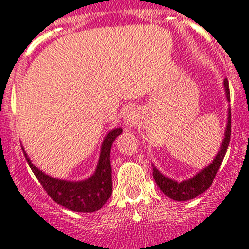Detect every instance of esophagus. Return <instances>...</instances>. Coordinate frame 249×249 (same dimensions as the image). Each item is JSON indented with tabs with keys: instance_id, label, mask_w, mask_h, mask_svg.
Listing matches in <instances>:
<instances>
[{
	"instance_id": "obj_1",
	"label": "esophagus",
	"mask_w": 249,
	"mask_h": 249,
	"mask_svg": "<svg viewBox=\"0 0 249 249\" xmlns=\"http://www.w3.org/2000/svg\"><path fill=\"white\" fill-rule=\"evenodd\" d=\"M123 120L128 127H135L138 122H140V113L136 108L131 107V108L127 109L123 114Z\"/></svg>"
}]
</instances>
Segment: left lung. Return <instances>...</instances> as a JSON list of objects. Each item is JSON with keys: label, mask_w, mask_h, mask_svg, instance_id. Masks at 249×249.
Returning a JSON list of instances; mask_svg holds the SVG:
<instances>
[{"label": "left lung", "mask_w": 249, "mask_h": 249, "mask_svg": "<svg viewBox=\"0 0 249 249\" xmlns=\"http://www.w3.org/2000/svg\"><path fill=\"white\" fill-rule=\"evenodd\" d=\"M223 89L224 94H226V100L230 102V89H228V81L224 78L223 81ZM231 138V109H227V123H226V128H224L223 140H222L221 147L219 151L217 152L215 157L211 162L208 166L202 168L199 172L196 173L192 177L187 178L184 181L178 182L176 179H172L171 177H167L166 175L160 172V169L152 164V173H153V178L155 182L160 190L169 197L173 201L184 202L190 201V199L198 197L199 195L207 191L212 184L213 179H214L215 175L218 172L219 167L222 164L224 155L227 152L228 144H230Z\"/></svg>", "instance_id": "8db88e82"}]
</instances>
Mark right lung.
Here are the masks:
<instances>
[{"instance_id": "add662e5", "label": "right lung", "mask_w": 249, "mask_h": 249, "mask_svg": "<svg viewBox=\"0 0 249 249\" xmlns=\"http://www.w3.org/2000/svg\"><path fill=\"white\" fill-rule=\"evenodd\" d=\"M121 133L122 128L116 127L105 136L97 167L89 178L82 181H67L46 175L32 163L23 147L22 149L32 172L56 203L74 212H94L102 208L112 195V168L109 155L113 141Z\"/></svg>"}]
</instances>
